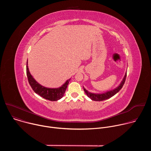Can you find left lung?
I'll use <instances>...</instances> for the list:
<instances>
[{
	"label": "left lung",
	"instance_id": "1",
	"mask_svg": "<svg viewBox=\"0 0 151 151\" xmlns=\"http://www.w3.org/2000/svg\"><path fill=\"white\" fill-rule=\"evenodd\" d=\"M126 76H127V73H125V76H124L122 81L121 82V84L118 86V87L116 88H115V89H114L112 91L106 92L104 94H94V93H90L87 90H86L84 88V87H83V90H84L85 93H86V94L87 95V96L88 97H90L93 100H94V101H103V100H106V99H108L112 97V96H114V95H115L122 88L123 85L125 83V81Z\"/></svg>",
	"mask_w": 151,
	"mask_h": 151
}]
</instances>
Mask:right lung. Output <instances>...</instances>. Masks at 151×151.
Returning a JSON list of instances; mask_svg holds the SVG:
<instances>
[{
	"instance_id": "right-lung-1",
	"label": "right lung",
	"mask_w": 151,
	"mask_h": 151,
	"mask_svg": "<svg viewBox=\"0 0 151 151\" xmlns=\"http://www.w3.org/2000/svg\"><path fill=\"white\" fill-rule=\"evenodd\" d=\"M26 73L29 83L31 86L33 90L36 94H39L40 97L50 101H57L62 98L64 96V93H65L66 90L68 85L70 81V79L68 80L60 88H48L40 85L34 79V78L32 77V76L30 75L29 72L27 62L26 65Z\"/></svg>"
}]
</instances>
